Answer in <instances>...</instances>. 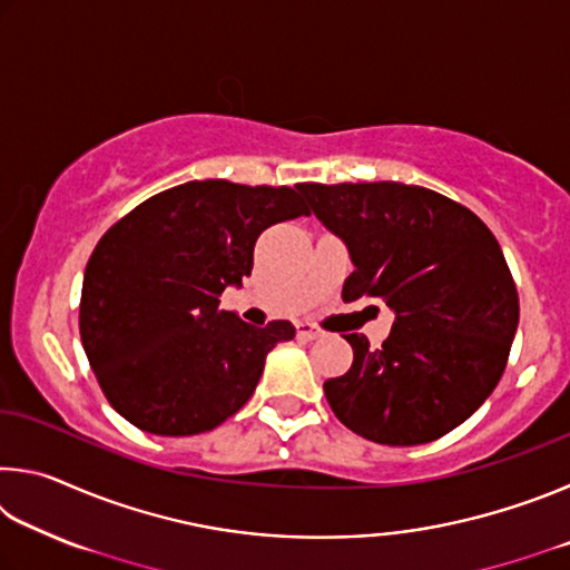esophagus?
I'll return each instance as SVG.
<instances>
[{"label":"esophagus","mask_w":570,"mask_h":570,"mask_svg":"<svg viewBox=\"0 0 570 570\" xmlns=\"http://www.w3.org/2000/svg\"><path fill=\"white\" fill-rule=\"evenodd\" d=\"M296 334L302 336V340H320L322 330H320V326H314L312 322H298L296 324Z\"/></svg>","instance_id":"esophagus-1"}]
</instances>
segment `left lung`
I'll use <instances>...</instances> for the list:
<instances>
[{"label": "left lung", "mask_w": 570, "mask_h": 570, "mask_svg": "<svg viewBox=\"0 0 570 570\" xmlns=\"http://www.w3.org/2000/svg\"><path fill=\"white\" fill-rule=\"evenodd\" d=\"M314 216L344 240L354 272L342 298L394 312L380 350L346 334L350 372L324 382L346 428L380 445H424L465 422L503 377L518 292L495 236L435 190L404 183H298Z\"/></svg>", "instance_id": "1"}]
</instances>
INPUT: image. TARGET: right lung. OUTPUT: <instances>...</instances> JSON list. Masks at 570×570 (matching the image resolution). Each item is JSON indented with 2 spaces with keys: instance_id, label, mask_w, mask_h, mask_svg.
Masks as SVG:
<instances>
[{
  "instance_id": "right-lung-1",
  "label": "right lung",
  "mask_w": 570,
  "mask_h": 570,
  "mask_svg": "<svg viewBox=\"0 0 570 570\" xmlns=\"http://www.w3.org/2000/svg\"><path fill=\"white\" fill-rule=\"evenodd\" d=\"M308 216L294 188L190 180L120 218L82 278L80 336L112 410L142 432L200 435L236 414L292 322L250 326L220 294L250 276L268 226Z\"/></svg>"
}]
</instances>
